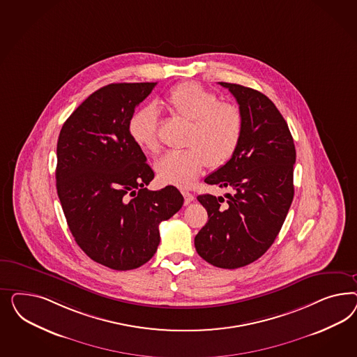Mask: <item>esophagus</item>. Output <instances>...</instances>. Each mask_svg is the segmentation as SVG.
Returning <instances> with one entry per match:
<instances>
[{
  "mask_svg": "<svg viewBox=\"0 0 357 357\" xmlns=\"http://www.w3.org/2000/svg\"><path fill=\"white\" fill-rule=\"evenodd\" d=\"M182 195H183L184 204H185V206H188L191 202H194V195L191 194V192L182 191Z\"/></svg>",
  "mask_w": 357,
  "mask_h": 357,
  "instance_id": "esophagus-1",
  "label": "esophagus"
}]
</instances>
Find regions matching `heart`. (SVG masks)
Wrapping results in <instances>:
<instances>
[{"mask_svg":"<svg viewBox=\"0 0 357 357\" xmlns=\"http://www.w3.org/2000/svg\"><path fill=\"white\" fill-rule=\"evenodd\" d=\"M163 105L174 116L188 121L184 151H169L155 162V174L165 184L191 187L206 165L227 163L238 148L243 132V115L216 93L196 82H183L167 91ZM132 140L149 153L160 151L158 112L153 105L133 111L128 120Z\"/></svg>","mask_w":357,"mask_h":357,"instance_id":"b5f03b06","label":"heart"}]
</instances>
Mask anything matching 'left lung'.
Listing matches in <instances>:
<instances>
[{
	"instance_id": "1",
	"label": "left lung",
	"mask_w": 357,
	"mask_h": 357,
	"mask_svg": "<svg viewBox=\"0 0 357 357\" xmlns=\"http://www.w3.org/2000/svg\"><path fill=\"white\" fill-rule=\"evenodd\" d=\"M218 84L237 99L243 132L231 158L204 179L231 194L227 200L197 196L208 222L196 234L195 248L212 266L234 270L259 259L278 237L294 195L296 148L270 98L237 84Z\"/></svg>"
}]
</instances>
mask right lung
Returning <instances> with one entry per match:
<instances>
[{
  "mask_svg": "<svg viewBox=\"0 0 357 357\" xmlns=\"http://www.w3.org/2000/svg\"><path fill=\"white\" fill-rule=\"evenodd\" d=\"M155 85L100 87L66 119L57 141L56 187L68 227L87 257L111 270L151 260L158 225L183 206L174 185L145 187L154 173L128 132L130 115Z\"/></svg>",
  "mask_w": 357,
  "mask_h": 357,
  "instance_id": "1",
  "label": "right lung"
}]
</instances>
